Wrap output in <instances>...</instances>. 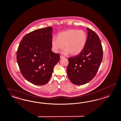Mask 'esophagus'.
Masks as SVG:
<instances>
[{"mask_svg": "<svg viewBox=\"0 0 121 121\" xmlns=\"http://www.w3.org/2000/svg\"><path fill=\"white\" fill-rule=\"evenodd\" d=\"M60 58L61 59H62V58H64V56H63L62 55H60Z\"/></svg>", "mask_w": 121, "mask_h": 121, "instance_id": "1", "label": "esophagus"}]
</instances>
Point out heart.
I'll use <instances>...</instances> for the list:
<instances>
[{"instance_id":"heart-1","label":"heart","mask_w":121,"mask_h":121,"mask_svg":"<svg viewBox=\"0 0 121 121\" xmlns=\"http://www.w3.org/2000/svg\"><path fill=\"white\" fill-rule=\"evenodd\" d=\"M87 40V35L82 30L69 29L58 33L57 38L54 37L51 41L52 50L55 53L65 48L63 53L76 55L83 50Z\"/></svg>"}]
</instances>
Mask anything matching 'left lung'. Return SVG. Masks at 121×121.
Listing matches in <instances>:
<instances>
[{
	"label": "left lung",
	"instance_id": "8db88e82",
	"mask_svg": "<svg viewBox=\"0 0 121 121\" xmlns=\"http://www.w3.org/2000/svg\"><path fill=\"white\" fill-rule=\"evenodd\" d=\"M88 36L83 51L68 58L67 73L71 82L81 85L91 81L96 75L103 58V49L96 33L87 28Z\"/></svg>",
	"mask_w": 121,
	"mask_h": 121
}]
</instances>
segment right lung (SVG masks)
<instances>
[{
  "label": "right lung",
  "mask_w": 121,
  "mask_h": 121,
  "mask_svg": "<svg viewBox=\"0 0 121 121\" xmlns=\"http://www.w3.org/2000/svg\"><path fill=\"white\" fill-rule=\"evenodd\" d=\"M51 27L37 29L25 35L17 51V62L21 74L37 85L47 83L60 55L51 50Z\"/></svg>",
  "instance_id": "add662e5"
}]
</instances>
